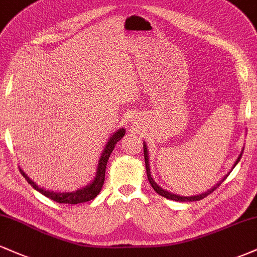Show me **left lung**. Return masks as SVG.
<instances>
[{"label":"left lung","mask_w":257,"mask_h":257,"mask_svg":"<svg viewBox=\"0 0 257 257\" xmlns=\"http://www.w3.org/2000/svg\"><path fill=\"white\" fill-rule=\"evenodd\" d=\"M243 153V152H241ZM241 153L239 155V157H238V159H237V162H235L234 163V167L237 166V163L238 162H239V159L241 158ZM144 156H145V164H146V173H147V179H149V181H150V184H151V186L153 187V190L156 191V192H157L159 196H162V197H164V198H168V199H172V200H176V202H193V200H200V199H203L204 198V197H206V196H209V194L210 193H213L215 190H216L217 187H219V186L222 184V181L225 179L222 180V181H220L219 184H217L216 186H214L213 188H211V190H209L208 192H205V193H202V194H199V196H191V197H184V196H178V194H174V193H170V192H168V191H166V190H163V188L162 187H159V186L156 184L155 182V180L152 179V176H151V172H150V164H149V156H147V147H146V145H144Z\"/></svg>","instance_id":"obj_1"}]
</instances>
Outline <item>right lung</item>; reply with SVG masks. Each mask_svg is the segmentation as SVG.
<instances>
[{
  "mask_svg": "<svg viewBox=\"0 0 257 257\" xmlns=\"http://www.w3.org/2000/svg\"><path fill=\"white\" fill-rule=\"evenodd\" d=\"M124 129H119L114 133L113 135L110 138L108 143L106 144L104 152H102L101 157H100L99 161V166H98V172H96V176L94 179V181L89 184L88 186H85L84 188L82 190L76 191V192H65V193H60V192H53V191H47L43 190V188L38 187V186L35 184L32 180H30L28 178V175L20 169V173L23 174V176L26 179V181L30 184L35 190L38 191L40 193H42L43 196L48 197L58 203H64V204H79V203H85V202H89V200L94 199L96 196H98L100 191H101L102 185H104L105 181V172H106V166H107V161L108 157H110L111 152L113 151L114 146L118 141L124 137Z\"/></svg>",
  "mask_w": 257,
  "mask_h": 257,
  "instance_id": "right-lung-1",
  "label": "right lung"
}]
</instances>
